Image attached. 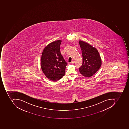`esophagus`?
<instances>
[{
    "label": "esophagus",
    "mask_w": 129,
    "mask_h": 129,
    "mask_svg": "<svg viewBox=\"0 0 129 129\" xmlns=\"http://www.w3.org/2000/svg\"><path fill=\"white\" fill-rule=\"evenodd\" d=\"M71 63H72V64H74L75 63V61H72L71 62Z\"/></svg>",
    "instance_id": "1"
}]
</instances>
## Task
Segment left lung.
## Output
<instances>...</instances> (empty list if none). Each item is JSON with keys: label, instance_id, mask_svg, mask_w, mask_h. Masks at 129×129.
<instances>
[{"label": "left lung", "instance_id": "left-lung-1", "mask_svg": "<svg viewBox=\"0 0 129 129\" xmlns=\"http://www.w3.org/2000/svg\"><path fill=\"white\" fill-rule=\"evenodd\" d=\"M83 56V64L79 68L80 73L84 76L89 78L100 68L102 59L96 48L85 41H79Z\"/></svg>", "mask_w": 129, "mask_h": 129}]
</instances>
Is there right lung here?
<instances>
[{
    "mask_svg": "<svg viewBox=\"0 0 129 129\" xmlns=\"http://www.w3.org/2000/svg\"><path fill=\"white\" fill-rule=\"evenodd\" d=\"M61 40L47 45L41 55V67L46 76L51 81H57L65 75L67 63L60 52Z\"/></svg>",
    "mask_w": 129,
    "mask_h": 129,
    "instance_id": "1",
    "label": "right lung"
}]
</instances>
